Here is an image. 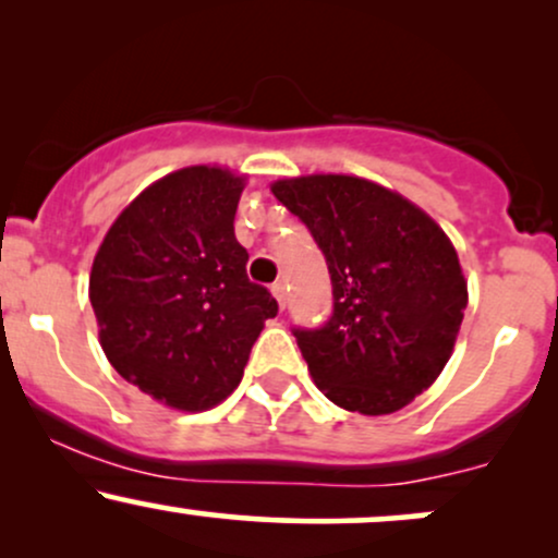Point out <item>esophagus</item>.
<instances>
[{
	"instance_id": "obj_1",
	"label": "esophagus",
	"mask_w": 558,
	"mask_h": 558,
	"mask_svg": "<svg viewBox=\"0 0 558 558\" xmlns=\"http://www.w3.org/2000/svg\"><path fill=\"white\" fill-rule=\"evenodd\" d=\"M272 296L278 299L280 310H286V286L280 283V280H278V283H272Z\"/></svg>"
}]
</instances>
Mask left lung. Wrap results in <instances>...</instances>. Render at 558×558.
I'll return each instance as SVG.
<instances>
[{
  "label": "left lung",
  "mask_w": 558,
  "mask_h": 558,
  "mask_svg": "<svg viewBox=\"0 0 558 558\" xmlns=\"http://www.w3.org/2000/svg\"><path fill=\"white\" fill-rule=\"evenodd\" d=\"M325 254L332 315L293 328L317 388L349 412L390 414L446 367L466 310L457 248L417 204L354 175L272 183Z\"/></svg>",
  "instance_id": "obj_1"
}]
</instances>
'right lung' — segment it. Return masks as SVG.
Segmentation results:
<instances>
[{"label": "right lung", "instance_id": "add662e5", "mask_svg": "<svg viewBox=\"0 0 558 558\" xmlns=\"http://www.w3.org/2000/svg\"><path fill=\"white\" fill-rule=\"evenodd\" d=\"M243 178L183 168L141 191L94 257L92 299L107 360L181 412L233 393L278 301L248 280L233 220Z\"/></svg>", "mask_w": 558, "mask_h": 558}]
</instances>
